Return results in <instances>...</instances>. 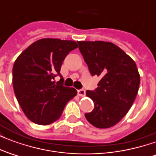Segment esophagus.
I'll use <instances>...</instances> for the list:
<instances>
[{
  "label": "esophagus",
  "mask_w": 156,
  "mask_h": 156,
  "mask_svg": "<svg viewBox=\"0 0 156 156\" xmlns=\"http://www.w3.org/2000/svg\"><path fill=\"white\" fill-rule=\"evenodd\" d=\"M78 94L80 96V97H84L86 93H85L84 89H80V90H78Z\"/></svg>",
  "instance_id": "1"
}]
</instances>
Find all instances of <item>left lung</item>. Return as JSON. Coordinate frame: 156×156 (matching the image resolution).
Returning a JSON list of instances; mask_svg holds the SVG:
<instances>
[{
  "label": "left lung",
  "mask_w": 156,
  "mask_h": 156,
  "mask_svg": "<svg viewBox=\"0 0 156 156\" xmlns=\"http://www.w3.org/2000/svg\"><path fill=\"white\" fill-rule=\"evenodd\" d=\"M78 48L93 76L100 78L94 91L86 95L94 108L85 114L94 127L115 126L126 115L136 98L140 76L132 58L109 41H78Z\"/></svg>",
  "instance_id": "obj_1"
}]
</instances>
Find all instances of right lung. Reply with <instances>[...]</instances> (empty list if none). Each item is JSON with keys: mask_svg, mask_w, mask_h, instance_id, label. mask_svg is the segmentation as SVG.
<instances>
[{"mask_svg": "<svg viewBox=\"0 0 156 156\" xmlns=\"http://www.w3.org/2000/svg\"><path fill=\"white\" fill-rule=\"evenodd\" d=\"M78 46L70 40L42 38L26 48L12 69L15 95L22 111L37 124L48 125L61 117L65 105L77 95L53 79L60 75L66 56Z\"/></svg>", "mask_w": 156, "mask_h": 156, "instance_id": "1", "label": "right lung"}]
</instances>
